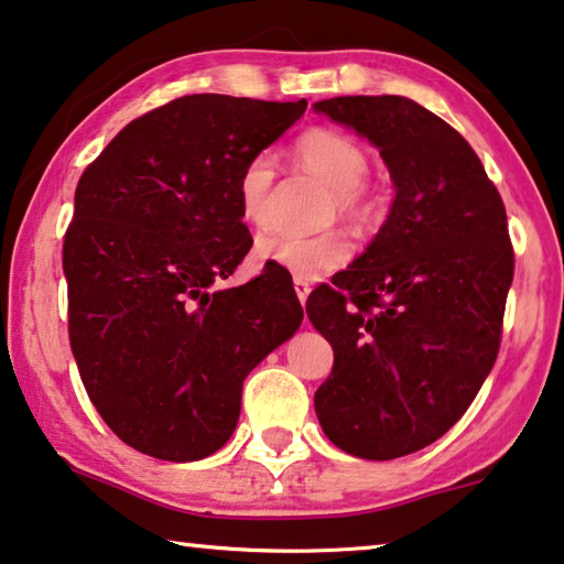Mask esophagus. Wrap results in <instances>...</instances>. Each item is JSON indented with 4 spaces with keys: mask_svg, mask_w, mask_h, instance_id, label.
Returning a JSON list of instances; mask_svg holds the SVG:
<instances>
[{
    "mask_svg": "<svg viewBox=\"0 0 564 564\" xmlns=\"http://www.w3.org/2000/svg\"><path fill=\"white\" fill-rule=\"evenodd\" d=\"M294 292H297V300L302 302V305H305L307 297H310V292H312L310 282L307 280H300V276H294Z\"/></svg>",
    "mask_w": 564,
    "mask_h": 564,
    "instance_id": "34e87169",
    "label": "esophagus"
}]
</instances>
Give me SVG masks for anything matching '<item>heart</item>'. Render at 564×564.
I'll return each mask as SVG.
<instances>
[{
  "instance_id": "heart-1",
  "label": "heart",
  "mask_w": 564,
  "mask_h": 564,
  "mask_svg": "<svg viewBox=\"0 0 564 564\" xmlns=\"http://www.w3.org/2000/svg\"><path fill=\"white\" fill-rule=\"evenodd\" d=\"M294 159L333 188L337 212L350 221L368 219L372 202L366 192L368 153L352 135L333 128H310L294 141ZM274 184V159L257 153L245 163L237 181L239 214L249 227H264L270 192ZM254 254L262 264L276 267L300 280H319L348 262L350 245L340 231L317 237L297 234H264L257 239Z\"/></svg>"
}]
</instances>
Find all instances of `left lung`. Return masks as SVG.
<instances>
[{
    "instance_id": "8db88e82",
    "label": "left lung",
    "mask_w": 564,
    "mask_h": 564,
    "mask_svg": "<svg viewBox=\"0 0 564 564\" xmlns=\"http://www.w3.org/2000/svg\"><path fill=\"white\" fill-rule=\"evenodd\" d=\"M312 110L368 138L395 188L366 252L305 307L335 352L319 426L388 462L444 436L491 372L514 276L507 212L464 135L419 102L345 95Z\"/></svg>"
}]
</instances>
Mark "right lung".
I'll list each match as a JSON object with an SVG mask.
<instances>
[{"instance_id": "add662e5", "label": "right lung", "mask_w": 564, "mask_h": 564, "mask_svg": "<svg viewBox=\"0 0 564 564\" xmlns=\"http://www.w3.org/2000/svg\"><path fill=\"white\" fill-rule=\"evenodd\" d=\"M305 108L184 95L128 123L80 176L63 247L70 348L93 405L135 452H219L245 378L302 325L276 267L241 288L216 282L252 247L241 169Z\"/></svg>"}]
</instances>
